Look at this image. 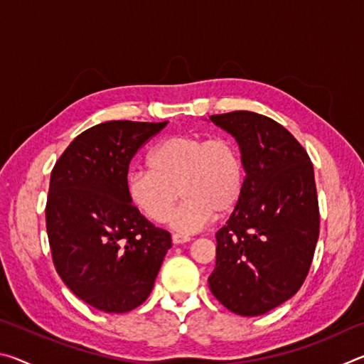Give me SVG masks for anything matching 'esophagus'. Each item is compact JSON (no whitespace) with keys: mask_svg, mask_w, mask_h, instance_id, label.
<instances>
[{"mask_svg":"<svg viewBox=\"0 0 364 364\" xmlns=\"http://www.w3.org/2000/svg\"><path fill=\"white\" fill-rule=\"evenodd\" d=\"M171 241H173V244H186L191 241L189 236H183V234H178L175 232L173 236H171Z\"/></svg>","mask_w":364,"mask_h":364,"instance_id":"34e87169","label":"esophagus"}]
</instances>
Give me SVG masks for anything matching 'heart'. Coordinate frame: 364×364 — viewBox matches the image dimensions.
I'll return each instance as SVG.
<instances>
[{
	"instance_id": "b5f03b06",
	"label": "heart",
	"mask_w": 364,
	"mask_h": 364,
	"mask_svg": "<svg viewBox=\"0 0 364 364\" xmlns=\"http://www.w3.org/2000/svg\"><path fill=\"white\" fill-rule=\"evenodd\" d=\"M147 165L149 170L134 168L128 173V196L156 223L167 221L178 197L184 196L171 218V226L180 232L200 230L215 212L228 213L241 199L244 165L231 138L171 134L149 151Z\"/></svg>"
}]
</instances>
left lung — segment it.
<instances>
[{"label": "left lung", "instance_id": "1", "mask_svg": "<svg viewBox=\"0 0 364 364\" xmlns=\"http://www.w3.org/2000/svg\"><path fill=\"white\" fill-rule=\"evenodd\" d=\"M210 120L236 138L245 178L241 199L215 234L208 287L236 315H264L291 299L310 269L319 236L313 164L269 117L234 110Z\"/></svg>", "mask_w": 364, "mask_h": 364}]
</instances>
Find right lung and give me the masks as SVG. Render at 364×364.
<instances>
[{
  "label": "right lung",
  "mask_w": 364,
  "mask_h": 364,
  "mask_svg": "<svg viewBox=\"0 0 364 364\" xmlns=\"http://www.w3.org/2000/svg\"><path fill=\"white\" fill-rule=\"evenodd\" d=\"M168 122L112 120L72 141L54 165L46 230L58 274L85 304L127 313L149 297L171 247L170 232L132 204L134 154Z\"/></svg>",
  "instance_id": "add662e5"
}]
</instances>
